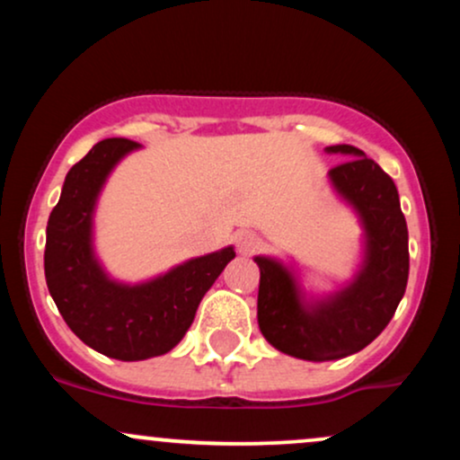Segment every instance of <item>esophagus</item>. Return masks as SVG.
<instances>
[{"label": "esophagus", "mask_w": 460, "mask_h": 460, "mask_svg": "<svg viewBox=\"0 0 460 460\" xmlns=\"http://www.w3.org/2000/svg\"><path fill=\"white\" fill-rule=\"evenodd\" d=\"M260 244L261 240L255 234H251V231H240V234L235 235L237 252H242V255H251V252H255L257 248H260Z\"/></svg>", "instance_id": "obj_1"}]
</instances>
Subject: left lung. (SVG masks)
Masks as SVG:
<instances>
[{
    "label": "left lung",
    "instance_id": "8db88e82",
    "mask_svg": "<svg viewBox=\"0 0 460 460\" xmlns=\"http://www.w3.org/2000/svg\"><path fill=\"white\" fill-rule=\"evenodd\" d=\"M326 153L352 157L331 168L329 181L363 229L357 272L337 292L314 296L292 266L255 255L261 335L305 361H335L372 344L394 318L409 281V231L394 179L357 146L332 145Z\"/></svg>",
    "mask_w": 460,
    "mask_h": 460
}]
</instances>
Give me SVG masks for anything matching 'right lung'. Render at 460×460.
I'll return each mask as SVG.
<instances>
[{"label": "right lung", "instance_id": "obj_1", "mask_svg": "<svg viewBox=\"0 0 460 460\" xmlns=\"http://www.w3.org/2000/svg\"><path fill=\"white\" fill-rule=\"evenodd\" d=\"M138 149V142L125 138L97 142L66 172L47 223L45 279L58 311L84 344L119 361H145L172 350L235 257L234 246H225L140 283L110 277L94 252V209L116 164Z\"/></svg>", "mask_w": 460, "mask_h": 460}]
</instances>
